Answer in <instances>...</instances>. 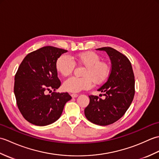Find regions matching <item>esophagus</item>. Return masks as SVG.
<instances>
[{
  "label": "esophagus",
  "mask_w": 159,
  "mask_h": 159,
  "mask_svg": "<svg viewBox=\"0 0 159 159\" xmlns=\"http://www.w3.org/2000/svg\"><path fill=\"white\" fill-rule=\"evenodd\" d=\"M71 96H72L73 98H77L78 96H79V95L76 93H72V94H71Z\"/></svg>",
  "instance_id": "esophagus-1"
}]
</instances>
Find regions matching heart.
Instances as JSON below:
<instances>
[{"mask_svg":"<svg viewBox=\"0 0 159 159\" xmlns=\"http://www.w3.org/2000/svg\"><path fill=\"white\" fill-rule=\"evenodd\" d=\"M76 60L86 67L83 73L84 77L72 76L66 79L63 84V89L66 92L78 93L87 90L92 87V81L96 84L101 83L109 75V66L106 63L100 61V57L96 53H80L76 55ZM74 67V60L67 55H61L56 61L57 70L63 76L72 74Z\"/></svg>","mask_w":159,"mask_h":159,"instance_id":"b5f03b06","label":"heart"}]
</instances>
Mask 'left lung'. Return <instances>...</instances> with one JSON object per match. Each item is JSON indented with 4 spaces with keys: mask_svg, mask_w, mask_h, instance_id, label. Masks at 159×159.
Listing matches in <instances>:
<instances>
[{
    "mask_svg": "<svg viewBox=\"0 0 159 159\" xmlns=\"http://www.w3.org/2000/svg\"><path fill=\"white\" fill-rule=\"evenodd\" d=\"M109 56L111 69L107 81L98 91L105 92V99L89 96V104L85 109L87 119L100 126L116 122L122 117L133 102L134 96V76L127 57L111 47H103Z\"/></svg>",
    "mask_w": 159,
    "mask_h": 159,
    "instance_id": "left-lung-1",
    "label": "left lung"
}]
</instances>
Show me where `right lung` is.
<instances>
[{
	"instance_id": "right-lung-1",
	"label": "right lung",
	"mask_w": 159,
	"mask_h": 159,
	"mask_svg": "<svg viewBox=\"0 0 159 159\" xmlns=\"http://www.w3.org/2000/svg\"><path fill=\"white\" fill-rule=\"evenodd\" d=\"M67 50L44 46L28 54L15 75L14 94L17 105L26 120L43 126L61 117L66 103L72 99L68 93L52 92L61 86L56 61Z\"/></svg>"
}]
</instances>
